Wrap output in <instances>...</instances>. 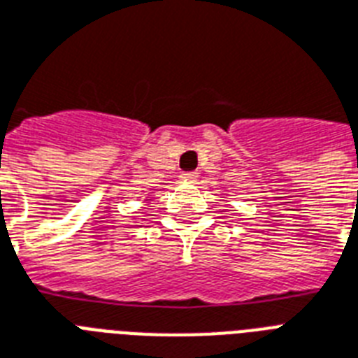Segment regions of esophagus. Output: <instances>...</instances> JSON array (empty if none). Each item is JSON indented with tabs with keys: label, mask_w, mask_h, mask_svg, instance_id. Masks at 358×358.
Returning <instances> with one entry per match:
<instances>
[{
	"label": "esophagus",
	"mask_w": 358,
	"mask_h": 358,
	"mask_svg": "<svg viewBox=\"0 0 358 358\" xmlns=\"http://www.w3.org/2000/svg\"><path fill=\"white\" fill-rule=\"evenodd\" d=\"M197 177H199V176H197L196 171H188V173H182L181 179H182V181H185V182H196V181H197Z\"/></svg>",
	"instance_id": "esophagus-1"
}]
</instances>
